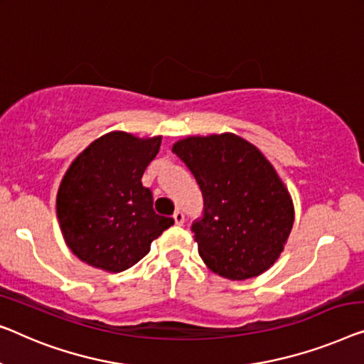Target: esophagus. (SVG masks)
Returning <instances> with one entry per match:
<instances>
[{
  "instance_id": "1",
  "label": "esophagus",
  "mask_w": 364,
  "mask_h": 364,
  "mask_svg": "<svg viewBox=\"0 0 364 364\" xmlns=\"http://www.w3.org/2000/svg\"><path fill=\"white\" fill-rule=\"evenodd\" d=\"M173 219H175V224L176 225H183L184 224V214L181 210H176L175 214H173Z\"/></svg>"
}]
</instances>
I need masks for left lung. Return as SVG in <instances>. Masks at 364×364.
Masks as SVG:
<instances>
[{
    "label": "left lung",
    "instance_id": "1",
    "mask_svg": "<svg viewBox=\"0 0 364 364\" xmlns=\"http://www.w3.org/2000/svg\"><path fill=\"white\" fill-rule=\"evenodd\" d=\"M171 150L203 193L204 214L191 230L208 268L242 281L273 267L294 224V205L262 151L230 132L186 137Z\"/></svg>",
    "mask_w": 364,
    "mask_h": 364
}]
</instances>
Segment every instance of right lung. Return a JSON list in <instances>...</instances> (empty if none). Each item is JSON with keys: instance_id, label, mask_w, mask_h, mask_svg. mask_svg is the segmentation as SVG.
Here are the masks:
<instances>
[{"instance_id": "add662e5", "label": "right lung", "mask_w": 364, "mask_h": 364, "mask_svg": "<svg viewBox=\"0 0 364 364\" xmlns=\"http://www.w3.org/2000/svg\"><path fill=\"white\" fill-rule=\"evenodd\" d=\"M160 144V135L139 139L114 130L72 161L57 193V217L65 243L81 262L121 273L173 225L171 217L155 214L151 191L140 181Z\"/></svg>"}]
</instances>
